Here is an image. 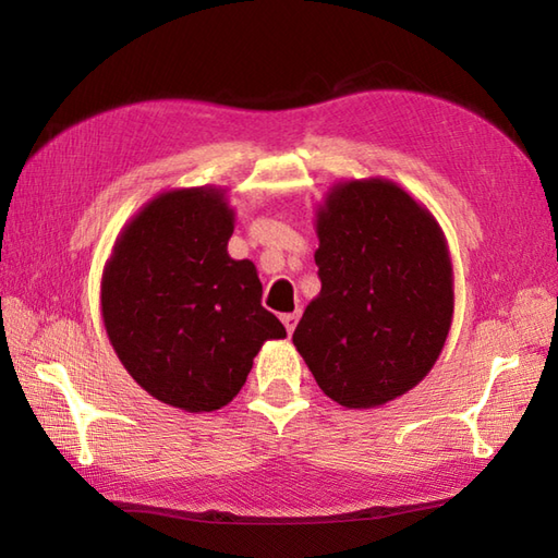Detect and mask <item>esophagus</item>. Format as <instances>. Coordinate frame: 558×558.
Returning <instances> with one entry per match:
<instances>
[{
	"label": "esophagus",
	"mask_w": 558,
	"mask_h": 558,
	"mask_svg": "<svg viewBox=\"0 0 558 558\" xmlns=\"http://www.w3.org/2000/svg\"><path fill=\"white\" fill-rule=\"evenodd\" d=\"M298 322H300V312H292V314H282V324H286L288 333L292 336L294 328H298Z\"/></svg>",
	"instance_id": "obj_1"
}]
</instances>
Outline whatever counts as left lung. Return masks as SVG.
Instances as JSON below:
<instances>
[{
    "instance_id": "8db88e82",
    "label": "left lung",
    "mask_w": 558,
    "mask_h": 558,
    "mask_svg": "<svg viewBox=\"0 0 558 558\" xmlns=\"http://www.w3.org/2000/svg\"><path fill=\"white\" fill-rule=\"evenodd\" d=\"M314 225L322 292L292 342L338 405H386L417 386L446 345L453 266L444 230L384 177L330 186Z\"/></svg>"
}]
</instances>
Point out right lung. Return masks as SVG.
Returning a JSON list of instances; mask_svg holds the SVG:
<instances>
[{
	"instance_id": "obj_1",
	"label": "right lung",
	"mask_w": 558,
	"mask_h": 558,
	"mask_svg": "<svg viewBox=\"0 0 558 558\" xmlns=\"http://www.w3.org/2000/svg\"><path fill=\"white\" fill-rule=\"evenodd\" d=\"M234 210L220 186L170 189L124 225L100 282L108 338L134 381L165 405L213 412L240 393L266 340L248 258L228 254Z\"/></svg>"
}]
</instances>
